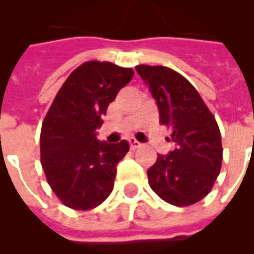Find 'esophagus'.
Returning <instances> with one entry per match:
<instances>
[{"instance_id": "obj_1", "label": "esophagus", "mask_w": 254, "mask_h": 254, "mask_svg": "<svg viewBox=\"0 0 254 254\" xmlns=\"http://www.w3.org/2000/svg\"><path fill=\"white\" fill-rule=\"evenodd\" d=\"M129 143H130V149L131 150H135V149H138V147H141V143L138 142V141H135V139H129Z\"/></svg>"}]
</instances>
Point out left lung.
<instances>
[{"mask_svg": "<svg viewBox=\"0 0 254 254\" xmlns=\"http://www.w3.org/2000/svg\"><path fill=\"white\" fill-rule=\"evenodd\" d=\"M177 146L158 154L147 170L149 185L161 199L178 207L201 200L220 173V130L200 95L186 77L163 65H137Z\"/></svg>", "mask_w": 254, "mask_h": 254, "instance_id": "left-lung-1", "label": "left lung"}]
</instances>
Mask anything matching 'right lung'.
Listing matches in <instances>:
<instances>
[{"mask_svg": "<svg viewBox=\"0 0 254 254\" xmlns=\"http://www.w3.org/2000/svg\"><path fill=\"white\" fill-rule=\"evenodd\" d=\"M134 72L109 62H85L58 92L42 124L41 162L46 179L62 203L87 211L112 192L117 163L129 143L97 139L108 105Z\"/></svg>", "mask_w": 254, "mask_h": 254, "instance_id": "obj_1", "label": "right lung"}]
</instances>
